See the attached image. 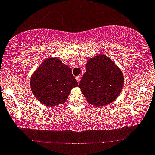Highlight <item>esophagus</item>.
I'll return each mask as SVG.
<instances>
[{"mask_svg": "<svg viewBox=\"0 0 155 155\" xmlns=\"http://www.w3.org/2000/svg\"><path fill=\"white\" fill-rule=\"evenodd\" d=\"M76 80H77V82L79 83V82H80V80H81V76H76Z\"/></svg>", "mask_w": 155, "mask_h": 155, "instance_id": "1", "label": "esophagus"}]
</instances>
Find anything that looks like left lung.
Instances as JSON below:
<instances>
[{
    "instance_id": "1",
    "label": "left lung",
    "mask_w": 155,
    "mask_h": 155,
    "mask_svg": "<svg viewBox=\"0 0 155 155\" xmlns=\"http://www.w3.org/2000/svg\"><path fill=\"white\" fill-rule=\"evenodd\" d=\"M123 82L121 70L110 58L100 54L87 61L79 87L89 103L104 106L120 95Z\"/></svg>"
}]
</instances>
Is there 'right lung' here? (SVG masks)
Masks as SVG:
<instances>
[{"label": "right lung", "instance_id": "1", "mask_svg": "<svg viewBox=\"0 0 155 155\" xmlns=\"http://www.w3.org/2000/svg\"><path fill=\"white\" fill-rule=\"evenodd\" d=\"M78 84L71 68L57 57L47 58L30 78V87L35 97L50 107L64 104L71 89Z\"/></svg>", "mask_w": 155, "mask_h": 155}]
</instances>
